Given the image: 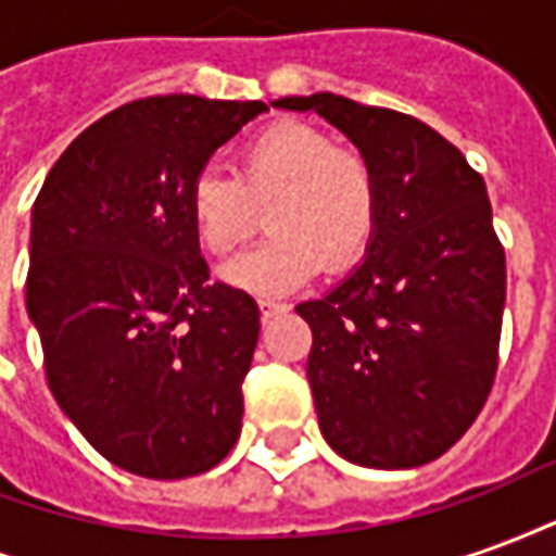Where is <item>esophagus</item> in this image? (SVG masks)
<instances>
[{
  "mask_svg": "<svg viewBox=\"0 0 556 556\" xmlns=\"http://www.w3.org/2000/svg\"><path fill=\"white\" fill-rule=\"evenodd\" d=\"M258 309H262V321H270V318H277L282 315L289 306L286 303H274V301H262L258 303Z\"/></svg>",
  "mask_w": 556,
  "mask_h": 556,
  "instance_id": "1",
  "label": "esophagus"
}]
</instances>
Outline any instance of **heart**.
<instances>
[{
  "label": "heart",
  "mask_w": 556,
  "mask_h": 556,
  "mask_svg": "<svg viewBox=\"0 0 556 556\" xmlns=\"http://www.w3.org/2000/svg\"><path fill=\"white\" fill-rule=\"evenodd\" d=\"M270 207L274 238L231 258L223 279L253 294H286L321 270L357 262L378 226L375 172L357 151L333 146L325 130L279 122L243 142L235 175L202 169L187 193L195 238L214 255H231Z\"/></svg>",
  "instance_id": "1"
}]
</instances>
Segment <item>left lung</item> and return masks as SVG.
Returning a JSON list of instances; mask_svg holds the SVG:
<instances>
[{
	"label": "left lung",
	"mask_w": 556,
	"mask_h": 556,
	"mask_svg": "<svg viewBox=\"0 0 556 556\" xmlns=\"http://www.w3.org/2000/svg\"><path fill=\"white\" fill-rule=\"evenodd\" d=\"M270 106L321 115L378 184L361 265L294 306L313 330L306 378L321 434L361 467L429 465L470 429L497 372L506 258L485 181L410 115L330 91Z\"/></svg>",
	"instance_id": "left-lung-1"
}]
</instances>
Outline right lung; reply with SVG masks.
I'll use <instances>...</instances> for the list:
<instances>
[{
  "mask_svg": "<svg viewBox=\"0 0 556 556\" xmlns=\"http://www.w3.org/2000/svg\"><path fill=\"white\" fill-rule=\"evenodd\" d=\"M262 101L125 103L55 160L31 205L26 309L59 408L127 473L184 479L241 434L258 306L207 279L187 193Z\"/></svg>",
  "mask_w": 556,
  "mask_h": 556,
  "instance_id": "right-lung-1",
  "label": "right lung"
}]
</instances>
